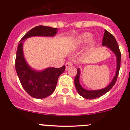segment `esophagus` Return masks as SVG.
Returning <instances> with one entry per match:
<instances>
[{"mask_svg": "<svg viewBox=\"0 0 130 130\" xmlns=\"http://www.w3.org/2000/svg\"><path fill=\"white\" fill-rule=\"evenodd\" d=\"M71 65H72V63H71V62H67V63H65V69L68 70V68L71 67Z\"/></svg>", "mask_w": 130, "mask_h": 130, "instance_id": "34e87169", "label": "esophagus"}]
</instances>
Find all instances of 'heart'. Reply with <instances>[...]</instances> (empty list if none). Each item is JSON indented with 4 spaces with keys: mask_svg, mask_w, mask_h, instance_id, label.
<instances>
[{
    "mask_svg": "<svg viewBox=\"0 0 130 130\" xmlns=\"http://www.w3.org/2000/svg\"><path fill=\"white\" fill-rule=\"evenodd\" d=\"M92 38V34L89 32H84L80 35L76 39L73 43V48L77 49L81 46H84V44H87ZM95 42L93 41L90 42V46H92L94 45Z\"/></svg>",
    "mask_w": 130,
    "mask_h": 130,
    "instance_id": "b5f03b06",
    "label": "heart"
}]
</instances>
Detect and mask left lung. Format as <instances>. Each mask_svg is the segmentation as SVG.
<instances>
[{"label":"left lung","instance_id":"obj_1","mask_svg":"<svg viewBox=\"0 0 130 130\" xmlns=\"http://www.w3.org/2000/svg\"><path fill=\"white\" fill-rule=\"evenodd\" d=\"M102 46H106L109 49H110L116 56V59H117V68H116V71L115 76L111 82L104 89H100V90H86L81 86L79 82V77L80 71L79 68H77V73L75 79H74V85H75L76 89L82 97L86 98V99H94L100 96H103L107 92H109L112 88L114 85L117 80L118 75H119V70L120 67V60H121V53H120L119 47L116 41V38L110 34L106 30H104L103 38L102 41Z\"/></svg>","mask_w":130,"mask_h":130}]
</instances>
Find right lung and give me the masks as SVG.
I'll use <instances>...</instances> for the list:
<instances>
[{
  "label": "right lung",
  "instance_id": "obj_1",
  "mask_svg": "<svg viewBox=\"0 0 130 130\" xmlns=\"http://www.w3.org/2000/svg\"><path fill=\"white\" fill-rule=\"evenodd\" d=\"M57 30V28L47 26L35 27L25 34L18 46L15 63L16 73L24 89L35 98H46L53 93L59 76L65 71V66L59 68L49 67L41 71L33 69L27 63L24 56L23 43L24 40L32 37H54Z\"/></svg>",
  "mask_w": 130,
  "mask_h": 130
}]
</instances>
